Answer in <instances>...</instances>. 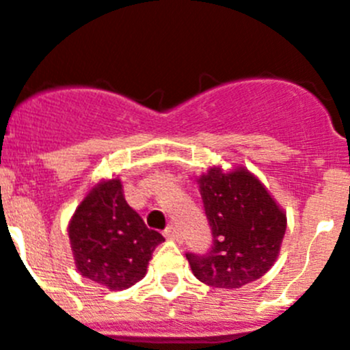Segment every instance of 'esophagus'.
Instances as JSON below:
<instances>
[{"label": "esophagus", "instance_id": "34e87169", "mask_svg": "<svg viewBox=\"0 0 350 350\" xmlns=\"http://www.w3.org/2000/svg\"><path fill=\"white\" fill-rule=\"evenodd\" d=\"M165 237L168 238V240H178V238H180V233H178V230L175 226H168L165 230Z\"/></svg>", "mask_w": 350, "mask_h": 350}]
</instances>
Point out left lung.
I'll list each match as a JSON object with an SVG mask.
<instances>
[{
	"mask_svg": "<svg viewBox=\"0 0 350 350\" xmlns=\"http://www.w3.org/2000/svg\"><path fill=\"white\" fill-rule=\"evenodd\" d=\"M212 247L185 254L194 277L221 289H238L261 279L279 258L287 228L284 208L245 166L224 172L212 166L196 177Z\"/></svg>",
	"mask_w": 350,
	"mask_h": 350,
	"instance_id": "8db88e82",
	"label": "left lung"
}]
</instances>
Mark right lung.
I'll use <instances>...</instances> for the list:
<instances>
[{"label": "right lung", "instance_id": "add662e5", "mask_svg": "<svg viewBox=\"0 0 350 350\" xmlns=\"http://www.w3.org/2000/svg\"><path fill=\"white\" fill-rule=\"evenodd\" d=\"M68 237L80 275L110 291L144 279L154 249L165 242L128 205L117 177L103 178L85 194L71 215Z\"/></svg>", "mask_w": 350, "mask_h": 350}]
</instances>
